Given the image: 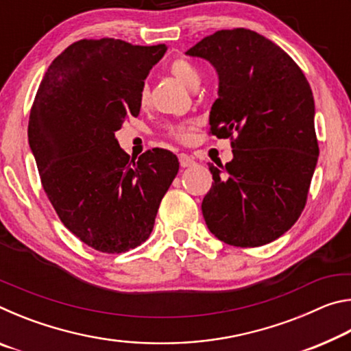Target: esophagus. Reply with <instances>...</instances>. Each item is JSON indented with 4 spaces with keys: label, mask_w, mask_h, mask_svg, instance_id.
I'll use <instances>...</instances> for the list:
<instances>
[{
    "label": "esophagus",
    "mask_w": 351,
    "mask_h": 351,
    "mask_svg": "<svg viewBox=\"0 0 351 351\" xmlns=\"http://www.w3.org/2000/svg\"><path fill=\"white\" fill-rule=\"evenodd\" d=\"M180 164H181V167H192V165L195 164V161H193V158H190L189 154H186V153H181L180 156Z\"/></svg>",
    "instance_id": "esophagus-1"
}]
</instances>
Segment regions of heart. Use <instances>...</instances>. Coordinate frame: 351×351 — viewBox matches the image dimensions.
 <instances>
[{"mask_svg":"<svg viewBox=\"0 0 351 351\" xmlns=\"http://www.w3.org/2000/svg\"><path fill=\"white\" fill-rule=\"evenodd\" d=\"M169 71L171 75L176 77V79L182 82L186 86L189 88L198 86L199 79H201L199 71L192 62H189L187 58H182V57L175 58V60L170 63ZM148 100H150V86H148V83H142L139 90V105L145 106L148 104ZM195 128L197 127H195L193 122H189V121L178 122L167 128V136L176 142H182V144H186V142L192 139Z\"/></svg>","mask_w":351,"mask_h":351,"instance_id":"b5f03b06","label":"heart"}]
</instances>
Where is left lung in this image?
Returning a JSON list of instances; mask_svg holds the SVG:
<instances>
[{
    "instance_id": "left-lung-1",
    "label": "left lung",
    "mask_w": 351,
    "mask_h": 351,
    "mask_svg": "<svg viewBox=\"0 0 351 351\" xmlns=\"http://www.w3.org/2000/svg\"><path fill=\"white\" fill-rule=\"evenodd\" d=\"M186 54L217 69L209 133L230 138L234 153L219 169L209 164L207 228L230 246L268 245L299 219L317 164L310 83L282 47L245 27L217 31Z\"/></svg>"
}]
</instances>
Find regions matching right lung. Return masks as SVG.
<instances>
[{
  "label": "right lung",
  "mask_w": 351,
  "mask_h": 351,
  "mask_svg": "<svg viewBox=\"0 0 351 351\" xmlns=\"http://www.w3.org/2000/svg\"><path fill=\"white\" fill-rule=\"evenodd\" d=\"M165 45L79 40L49 64L29 116V145L60 221L99 252L121 254L150 237L180 170L165 148L130 159L114 133L138 117L139 90Z\"/></svg>",
  "instance_id": "right-lung-1"
}]
</instances>
